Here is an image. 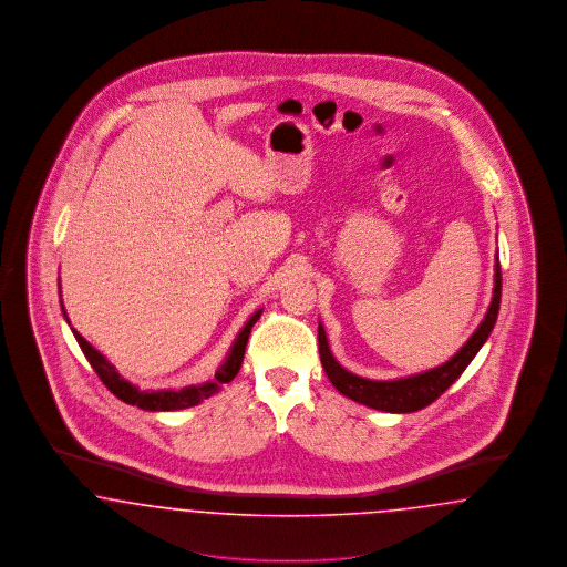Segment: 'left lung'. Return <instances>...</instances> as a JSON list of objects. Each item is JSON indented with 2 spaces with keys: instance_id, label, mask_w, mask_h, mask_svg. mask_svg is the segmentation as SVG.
Listing matches in <instances>:
<instances>
[{
  "instance_id": "obj_1",
  "label": "left lung",
  "mask_w": 567,
  "mask_h": 567,
  "mask_svg": "<svg viewBox=\"0 0 567 567\" xmlns=\"http://www.w3.org/2000/svg\"><path fill=\"white\" fill-rule=\"evenodd\" d=\"M499 299H502V268L499 261H495V289L493 299L486 310L483 323L472 333V338L461 347L457 354H453L446 363L427 370L423 374L398 378V380H370V378L357 377L349 370H344L336 357L329 351L323 324H319V352L323 363L324 374L331 380V384L347 398H351L357 404L370 405L382 412H416L425 405L435 402L463 370L470 365V361L481 351L486 338L493 331V324L497 321L499 312Z\"/></svg>"
}]
</instances>
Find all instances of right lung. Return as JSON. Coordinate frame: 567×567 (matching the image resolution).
<instances>
[{
  "label": "right lung",
  "instance_id": "1",
  "mask_svg": "<svg viewBox=\"0 0 567 567\" xmlns=\"http://www.w3.org/2000/svg\"><path fill=\"white\" fill-rule=\"evenodd\" d=\"M61 293V291H59ZM63 310V317L65 321L70 323L68 315H65V308L61 306ZM264 310H257L236 338V342L231 344L227 359L223 361V365L216 370L215 380L210 382H204V384H190V386H183V389H167V391H140L135 384H132L130 380L121 377L116 372V368L110 363L109 359L93 349L81 333L72 327V333L76 336L79 344H81L84 357L89 359L91 368L95 370V374L102 378V382L110 389V393H114L121 402L125 404L137 405L142 410H148V412H157V410H181V408H190V405H197L204 400H208L210 395H215L216 391L220 389V384L225 382H231L236 374L240 372L243 368L244 349H246V342H248V336H250V329L252 324L257 323V319L261 317Z\"/></svg>",
  "mask_w": 567,
  "mask_h": 567
}]
</instances>
